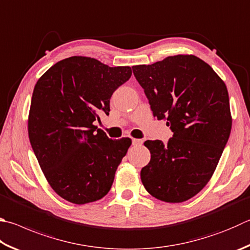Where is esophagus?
<instances>
[{
	"instance_id": "1",
	"label": "esophagus",
	"mask_w": 250,
	"mask_h": 250,
	"mask_svg": "<svg viewBox=\"0 0 250 250\" xmlns=\"http://www.w3.org/2000/svg\"><path fill=\"white\" fill-rule=\"evenodd\" d=\"M132 144L134 145V146H140V145L143 144V140H141V139H133V140H132Z\"/></svg>"
}]
</instances>
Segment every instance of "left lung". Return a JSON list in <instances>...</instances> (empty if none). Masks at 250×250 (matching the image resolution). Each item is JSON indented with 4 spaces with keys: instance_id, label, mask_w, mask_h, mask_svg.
Returning <instances> with one entry per match:
<instances>
[{
    "instance_id": "8db88e82",
    "label": "left lung",
    "mask_w": 250,
    "mask_h": 250,
    "mask_svg": "<svg viewBox=\"0 0 250 250\" xmlns=\"http://www.w3.org/2000/svg\"><path fill=\"white\" fill-rule=\"evenodd\" d=\"M132 70L153 116L167 119L174 132L167 144L145 141L151 161L141 170L142 184L158 200H189L211 179L229 138L232 116L226 85L192 54L167 57Z\"/></svg>"
}]
</instances>
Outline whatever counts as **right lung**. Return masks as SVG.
<instances>
[{"label":"right lung","mask_w":250,"mask_h":250,"mask_svg":"<svg viewBox=\"0 0 250 250\" xmlns=\"http://www.w3.org/2000/svg\"><path fill=\"white\" fill-rule=\"evenodd\" d=\"M130 66L110 67L87 57L59 61L35 85L28 116L31 147L49 185L75 204L109 191L131 139L111 140L94 122L109 115L110 98Z\"/></svg>","instance_id":"obj_1"}]
</instances>
